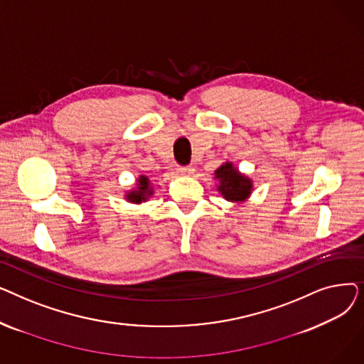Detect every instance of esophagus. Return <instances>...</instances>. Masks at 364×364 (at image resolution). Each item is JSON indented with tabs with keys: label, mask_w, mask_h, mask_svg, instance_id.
<instances>
[{
	"label": "esophagus",
	"mask_w": 364,
	"mask_h": 364,
	"mask_svg": "<svg viewBox=\"0 0 364 364\" xmlns=\"http://www.w3.org/2000/svg\"><path fill=\"white\" fill-rule=\"evenodd\" d=\"M177 172L180 176H192L193 174V168L192 166H178Z\"/></svg>",
	"instance_id": "1"
}]
</instances>
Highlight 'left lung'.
Wrapping results in <instances>:
<instances>
[{"instance_id":"obj_1","label":"left lung","mask_w":364,"mask_h":364,"mask_svg":"<svg viewBox=\"0 0 364 364\" xmlns=\"http://www.w3.org/2000/svg\"><path fill=\"white\" fill-rule=\"evenodd\" d=\"M215 178H218V192L230 202H242L251 195L252 181L227 162L215 171Z\"/></svg>"}]
</instances>
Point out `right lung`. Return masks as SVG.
I'll return each mask as SVG.
<instances>
[{"instance_id": "1", "label": "right lung", "mask_w": 364, "mask_h": 364, "mask_svg": "<svg viewBox=\"0 0 364 364\" xmlns=\"http://www.w3.org/2000/svg\"><path fill=\"white\" fill-rule=\"evenodd\" d=\"M137 188L132 190V192H129L127 195V199L128 202H132V203H141L144 202L149 196H151L153 190L150 187V183H149V178L141 176L139 180H137Z\"/></svg>"}]
</instances>
